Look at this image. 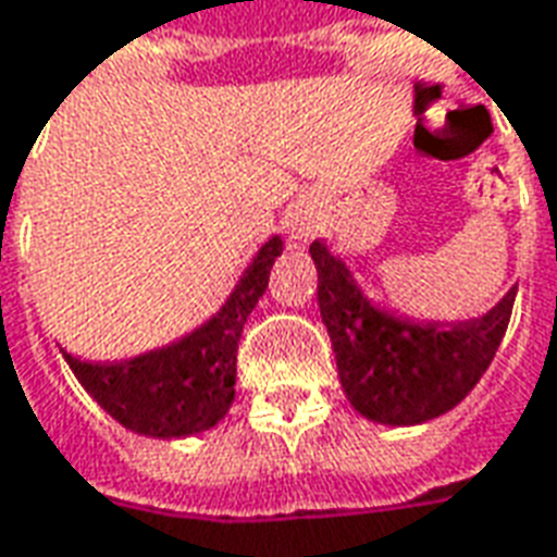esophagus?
I'll list each match as a JSON object with an SVG mask.
<instances>
[{"mask_svg":"<svg viewBox=\"0 0 557 557\" xmlns=\"http://www.w3.org/2000/svg\"><path fill=\"white\" fill-rule=\"evenodd\" d=\"M289 232H292V238H310V223H307V218H304L301 211H292L289 214Z\"/></svg>","mask_w":557,"mask_h":557,"instance_id":"esophagus-1","label":"esophagus"}]
</instances>
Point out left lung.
<instances>
[{
  "label": "left lung",
  "mask_w": 557,
  "mask_h": 557,
  "mask_svg": "<svg viewBox=\"0 0 557 557\" xmlns=\"http://www.w3.org/2000/svg\"><path fill=\"white\" fill-rule=\"evenodd\" d=\"M319 310L337 355L339 385L363 418L414 426L459 406L502 346L516 289L468 322H414L373 304L343 259L310 244Z\"/></svg>",
  "instance_id": "8db88e82"
}]
</instances>
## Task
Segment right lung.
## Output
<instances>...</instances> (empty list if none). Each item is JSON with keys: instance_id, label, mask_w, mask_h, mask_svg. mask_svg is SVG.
<instances>
[{"instance_id": "right-lung-1", "label": "right lung", "mask_w": 557, "mask_h": 557, "mask_svg": "<svg viewBox=\"0 0 557 557\" xmlns=\"http://www.w3.org/2000/svg\"><path fill=\"white\" fill-rule=\"evenodd\" d=\"M280 253L283 238L271 235L218 313L170 346L113 363L79 361L62 351L67 367L125 430L151 438H187L211 430L235 399L238 339L247 315L265 295Z\"/></svg>"}]
</instances>
